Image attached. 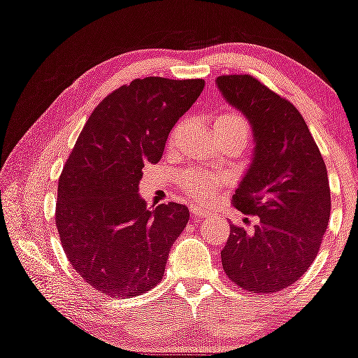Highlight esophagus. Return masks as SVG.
<instances>
[{
    "mask_svg": "<svg viewBox=\"0 0 358 358\" xmlns=\"http://www.w3.org/2000/svg\"><path fill=\"white\" fill-rule=\"evenodd\" d=\"M192 213H193V217H198V218H206V217H210L208 210L201 208V206H198V205H193V206H192Z\"/></svg>",
    "mask_w": 358,
    "mask_h": 358,
    "instance_id": "34e87169",
    "label": "esophagus"
}]
</instances>
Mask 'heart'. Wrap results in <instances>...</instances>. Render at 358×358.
I'll return each mask as SVG.
<instances>
[{
    "instance_id": "1",
    "label": "heart",
    "mask_w": 358,
    "mask_h": 358,
    "mask_svg": "<svg viewBox=\"0 0 358 358\" xmlns=\"http://www.w3.org/2000/svg\"><path fill=\"white\" fill-rule=\"evenodd\" d=\"M213 124H217V127L220 128H225V130L240 133V135L245 138L248 136L247 122H245L242 115L235 113V111H230V110L222 111V113L217 116V120H215ZM182 183L185 190H187V193L192 198H195L198 201H206L215 195V190L220 187L222 178L218 175L206 173V171L192 170L188 171L187 175H183Z\"/></svg>"
}]
</instances>
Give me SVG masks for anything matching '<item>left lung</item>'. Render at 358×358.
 Masks as SVG:
<instances>
[{"label": "left lung", "instance_id": "8db88e82", "mask_svg": "<svg viewBox=\"0 0 358 358\" xmlns=\"http://www.w3.org/2000/svg\"><path fill=\"white\" fill-rule=\"evenodd\" d=\"M217 86L248 120L255 143L234 205L260 218L253 231L230 227L223 270L253 294L278 292L307 272L329 225L325 162L302 115L285 98L250 75L218 76Z\"/></svg>", "mask_w": 358, "mask_h": 358}]
</instances>
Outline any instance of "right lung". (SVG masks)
<instances>
[{
	"label": "right lung",
	"instance_id": "add662e5",
	"mask_svg": "<svg viewBox=\"0 0 358 358\" xmlns=\"http://www.w3.org/2000/svg\"><path fill=\"white\" fill-rule=\"evenodd\" d=\"M203 86V80H133L108 94L81 130L59 176L56 228L73 268L94 290L136 296L162 280L190 213L173 201L146 208L138 185Z\"/></svg>",
	"mask_w": 358,
	"mask_h": 358
}]
</instances>
